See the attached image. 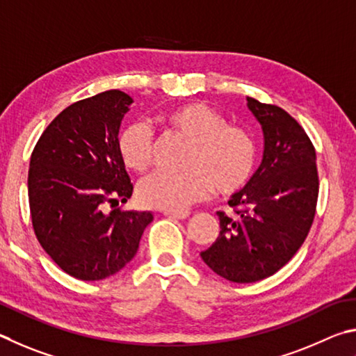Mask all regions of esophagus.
I'll return each instance as SVG.
<instances>
[{
	"label": "esophagus",
	"mask_w": 356,
	"mask_h": 356,
	"mask_svg": "<svg viewBox=\"0 0 356 356\" xmlns=\"http://www.w3.org/2000/svg\"><path fill=\"white\" fill-rule=\"evenodd\" d=\"M189 214H191L189 211H181V213H173V211H164V216L165 217H170V219H179V220L188 219Z\"/></svg>",
	"instance_id": "esophagus-1"
}]
</instances>
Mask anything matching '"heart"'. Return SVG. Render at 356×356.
<instances>
[{
    "label": "heart",
    "mask_w": 356,
    "mask_h": 356,
    "mask_svg": "<svg viewBox=\"0 0 356 356\" xmlns=\"http://www.w3.org/2000/svg\"><path fill=\"white\" fill-rule=\"evenodd\" d=\"M162 120L191 142L183 173L156 172L143 178L137 197L143 207L181 213L211 192L220 197L238 194L257 167V143L244 128L228 124L227 117L209 106L191 102L167 111ZM117 152L124 167L143 172L153 162V137L142 123L124 127L117 137Z\"/></svg>",
    "instance_id": "b5f03b06"
}]
</instances>
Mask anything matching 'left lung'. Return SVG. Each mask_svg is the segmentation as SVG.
<instances>
[{
  "label": "left lung",
  "instance_id": "obj_1",
  "mask_svg": "<svg viewBox=\"0 0 356 356\" xmlns=\"http://www.w3.org/2000/svg\"><path fill=\"white\" fill-rule=\"evenodd\" d=\"M264 133V154L244 189L228 202L234 217L219 211L220 233L202 259L233 283L273 275L307 239L313 225L319 177L308 134L284 109L247 97Z\"/></svg>",
  "mask_w": 356,
  "mask_h": 356
}]
</instances>
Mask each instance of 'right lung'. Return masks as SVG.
<instances>
[{"label": "right lung", "mask_w": 356, "mask_h": 356, "mask_svg": "<svg viewBox=\"0 0 356 356\" xmlns=\"http://www.w3.org/2000/svg\"><path fill=\"white\" fill-rule=\"evenodd\" d=\"M133 98L106 90L68 106L43 131L31 154L28 197L33 228L62 270L83 282L114 275L134 258L153 214L108 213L133 195L117 152Z\"/></svg>", "instance_id": "1"}]
</instances>
